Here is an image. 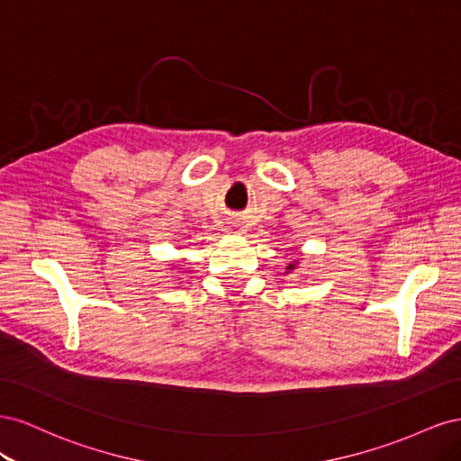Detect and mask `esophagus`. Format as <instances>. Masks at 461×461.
Segmentation results:
<instances>
[{
	"instance_id": "1",
	"label": "esophagus",
	"mask_w": 461,
	"mask_h": 461,
	"mask_svg": "<svg viewBox=\"0 0 461 461\" xmlns=\"http://www.w3.org/2000/svg\"><path fill=\"white\" fill-rule=\"evenodd\" d=\"M232 225H234V227H240L242 222H240V221H232Z\"/></svg>"
}]
</instances>
